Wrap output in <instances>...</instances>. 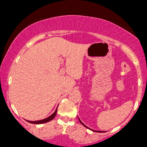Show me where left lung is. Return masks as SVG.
<instances>
[{
  "label": "left lung",
  "instance_id": "obj_1",
  "mask_svg": "<svg viewBox=\"0 0 147 147\" xmlns=\"http://www.w3.org/2000/svg\"><path fill=\"white\" fill-rule=\"evenodd\" d=\"M79 122H81V124H82V125H83V126H85V127H86V128H88V129H89V128H88V127H87V126H86V125H85V124H84V123H82V121H81V120H80V119H79ZM97 131V132H99V131Z\"/></svg>",
  "mask_w": 147,
  "mask_h": 147
}]
</instances>
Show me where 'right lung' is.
<instances>
[{
	"label": "right lung",
	"instance_id": "add662e5",
	"mask_svg": "<svg viewBox=\"0 0 147 147\" xmlns=\"http://www.w3.org/2000/svg\"><path fill=\"white\" fill-rule=\"evenodd\" d=\"M57 109L56 111H55V112L52 115H50V117L45 118L44 119H42V120H39V121H28V122L30 123H32V124H43V123H46V122H50V120H52V119H53L54 118H55V115H57Z\"/></svg>",
	"mask_w": 147,
	"mask_h": 147
}]
</instances>
